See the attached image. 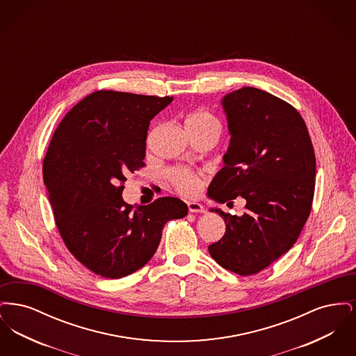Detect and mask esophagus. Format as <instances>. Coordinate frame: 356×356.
<instances>
[{"mask_svg":"<svg viewBox=\"0 0 356 356\" xmlns=\"http://www.w3.org/2000/svg\"><path fill=\"white\" fill-rule=\"evenodd\" d=\"M188 209H189V212H193V213H204L205 212L203 204L197 203V202H189Z\"/></svg>","mask_w":356,"mask_h":356,"instance_id":"1","label":"esophagus"}]
</instances>
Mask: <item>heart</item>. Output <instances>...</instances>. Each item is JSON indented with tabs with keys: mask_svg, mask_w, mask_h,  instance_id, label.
<instances>
[{
	"mask_svg": "<svg viewBox=\"0 0 356 356\" xmlns=\"http://www.w3.org/2000/svg\"><path fill=\"white\" fill-rule=\"evenodd\" d=\"M186 125H218V121L209 112L202 109L189 115L186 118ZM170 181L176 189L186 196L196 195L202 188V177L193 170L176 168L170 170Z\"/></svg>",
	"mask_w": 356,
	"mask_h": 356,
	"instance_id": "b5f03b06",
	"label": "heart"
}]
</instances>
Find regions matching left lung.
<instances>
[{"instance_id":"left-lung-1","label":"left lung","mask_w":356,"mask_h":356,"mask_svg":"<svg viewBox=\"0 0 356 356\" xmlns=\"http://www.w3.org/2000/svg\"><path fill=\"white\" fill-rule=\"evenodd\" d=\"M221 106L231 138L208 197L227 205L243 197L247 211L209 209L225 221V234L208 251L225 270L248 276L296 243L311 212L316 160L305 120L288 102L243 86Z\"/></svg>"}]
</instances>
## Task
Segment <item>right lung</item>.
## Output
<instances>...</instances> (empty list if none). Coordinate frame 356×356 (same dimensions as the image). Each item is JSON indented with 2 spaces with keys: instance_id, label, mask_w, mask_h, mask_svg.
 <instances>
[{
  "instance_id": "right-lung-1",
  "label": "right lung",
  "mask_w": 356,
  "mask_h": 356,
  "mask_svg": "<svg viewBox=\"0 0 356 356\" xmlns=\"http://www.w3.org/2000/svg\"><path fill=\"white\" fill-rule=\"evenodd\" d=\"M173 97L99 90L76 104L51 137L42 164L54 220L70 254L102 277L144 267L167 221L188 213L184 202L160 197L132 207L122 189L144 167L151 120Z\"/></svg>"
}]
</instances>
